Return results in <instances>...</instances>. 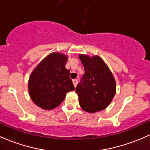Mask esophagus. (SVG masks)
Wrapping results in <instances>:
<instances>
[{
    "label": "esophagus",
    "mask_w": 150,
    "mask_h": 150,
    "mask_svg": "<svg viewBox=\"0 0 150 150\" xmlns=\"http://www.w3.org/2000/svg\"><path fill=\"white\" fill-rule=\"evenodd\" d=\"M72 83H73L74 86H75V87L77 86V84H78V80H72Z\"/></svg>",
    "instance_id": "1"
}]
</instances>
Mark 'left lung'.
Listing matches in <instances>:
<instances>
[{"instance_id":"1","label":"left lung","mask_w":150,"mask_h":150,"mask_svg":"<svg viewBox=\"0 0 150 150\" xmlns=\"http://www.w3.org/2000/svg\"><path fill=\"white\" fill-rule=\"evenodd\" d=\"M85 68L83 82L76 87L80 108L94 113L108 108L116 93V82L104 60L98 55L80 54Z\"/></svg>"}]
</instances>
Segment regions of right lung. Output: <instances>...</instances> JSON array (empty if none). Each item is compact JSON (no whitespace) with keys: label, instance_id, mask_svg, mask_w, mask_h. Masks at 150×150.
<instances>
[{"label":"right lung","instance_id":"right-lung-1","mask_svg":"<svg viewBox=\"0 0 150 150\" xmlns=\"http://www.w3.org/2000/svg\"><path fill=\"white\" fill-rule=\"evenodd\" d=\"M67 59L65 54L52 52L30 75V97L39 108L46 110L54 109L63 101L67 93L75 90L69 77L70 70L65 68Z\"/></svg>","mask_w":150,"mask_h":150}]
</instances>
